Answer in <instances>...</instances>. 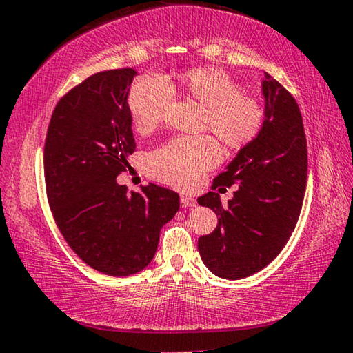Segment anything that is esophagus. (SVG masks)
Masks as SVG:
<instances>
[{"mask_svg":"<svg viewBox=\"0 0 353 353\" xmlns=\"http://www.w3.org/2000/svg\"><path fill=\"white\" fill-rule=\"evenodd\" d=\"M181 206L182 208H193V206H196V200L193 196L181 195Z\"/></svg>","mask_w":353,"mask_h":353,"instance_id":"esophagus-1","label":"esophagus"}]
</instances>
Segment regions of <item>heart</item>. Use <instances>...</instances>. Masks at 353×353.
<instances>
[{"label":"heart","mask_w":353,"mask_h":353,"mask_svg":"<svg viewBox=\"0 0 353 353\" xmlns=\"http://www.w3.org/2000/svg\"><path fill=\"white\" fill-rule=\"evenodd\" d=\"M174 92L203 107L201 131H211L225 152L236 153L259 137L265 125V107L259 97L241 91L230 73L216 67H193L177 73L171 83L142 77L128 94V110L139 132H148L163 120ZM221 145L211 134L177 137L148 155V174L168 185L190 190L221 161Z\"/></svg>","instance_id":"obj_1"}]
</instances>
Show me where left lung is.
Segmentation results:
<instances>
[{"label": "left lung", "mask_w": 353, "mask_h": 353, "mask_svg": "<svg viewBox=\"0 0 353 353\" xmlns=\"http://www.w3.org/2000/svg\"><path fill=\"white\" fill-rule=\"evenodd\" d=\"M265 125L254 142L238 152L217 187L238 183L222 206L219 193L208 192L198 205L219 216L214 232L198 238V251L212 274L240 280L269 265L290 240L299 219L307 183V141L297 102L265 73Z\"/></svg>", "instance_id": "1"}]
</instances>
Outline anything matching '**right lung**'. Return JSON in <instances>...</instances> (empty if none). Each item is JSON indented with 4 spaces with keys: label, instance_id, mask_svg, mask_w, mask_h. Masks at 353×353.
Wrapping results in <instances>:
<instances>
[{
    "label": "right lung",
    "instance_id": "1",
    "mask_svg": "<svg viewBox=\"0 0 353 353\" xmlns=\"http://www.w3.org/2000/svg\"><path fill=\"white\" fill-rule=\"evenodd\" d=\"M136 72L94 73L54 108L44 142V179L54 221L89 267L110 276L150 264L179 195L155 183L128 192L117 177L136 150L128 94Z\"/></svg>",
    "mask_w": 353,
    "mask_h": 353
}]
</instances>
